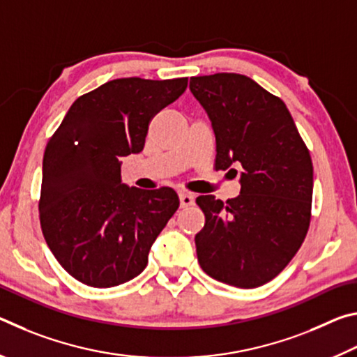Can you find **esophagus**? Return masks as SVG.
<instances>
[{"mask_svg":"<svg viewBox=\"0 0 357 357\" xmlns=\"http://www.w3.org/2000/svg\"><path fill=\"white\" fill-rule=\"evenodd\" d=\"M179 203H181V208H187V206H192L193 203H195V198H193L192 193H179Z\"/></svg>","mask_w":357,"mask_h":357,"instance_id":"1","label":"esophagus"}]
</instances>
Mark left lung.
Returning a JSON list of instances; mask_svg holds the SVG:
<instances>
[{"label": "left lung", "instance_id": "left-lung-1", "mask_svg": "<svg viewBox=\"0 0 357 357\" xmlns=\"http://www.w3.org/2000/svg\"><path fill=\"white\" fill-rule=\"evenodd\" d=\"M215 135V170L243 167L241 193L202 195L195 236L202 269L238 288L261 287L291 261L310 225L313 165L287 105L241 74L192 77ZM238 173V172H236Z\"/></svg>", "mask_w": 357, "mask_h": 357}]
</instances>
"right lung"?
Here are the masks:
<instances>
[{
	"mask_svg": "<svg viewBox=\"0 0 357 357\" xmlns=\"http://www.w3.org/2000/svg\"><path fill=\"white\" fill-rule=\"evenodd\" d=\"M187 77L107 82L78 98L47 143L39 219L68 273L94 288L129 282L179 208L170 187L142 190L121 183V157L140 153L151 119L176 100Z\"/></svg>",
	"mask_w": 357,
	"mask_h": 357,
	"instance_id": "obj_1",
	"label": "right lung"
}]
</instances>
